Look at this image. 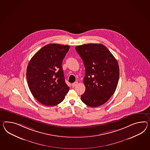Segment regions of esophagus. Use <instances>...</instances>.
Wrapping results in <instances>:
<instances>
[{
	"mask_svg": "<svg viewBox=\"0 0 150 150\" xmlns=\"http://www.w3.org/2000/svg\"><path fill=\"white\" fill-rule=\"evenodd\" d=\"M78 84V82L77 81H76V82H74V83H72V86L74 88V87H75L76 85H77Z\"/></svg>",
	"mask_w": 150,
	"mask_h": 150,
	"instance_id": "1",
	"label": "esophagus"
}]
</instances>
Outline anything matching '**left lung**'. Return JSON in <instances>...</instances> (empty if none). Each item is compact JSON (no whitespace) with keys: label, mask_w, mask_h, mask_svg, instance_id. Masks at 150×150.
<instances>
[{"label":"left lung","mask_w":150,"mask_h":150,"mask_svg":"<svg viewBox=\"0 0 150 150\" xmlns=\"http://www.w3.org/2000/svg\"><path fill=\"white\" fill-rule=\"evenodd\" d=\"M76 50L85 68V91L81 95V100L89 107H99L107 102L115 91L119 79L118 62L102 44L78 46Z\"/></svg>","instance_id":"obj_1"}]
</instances>
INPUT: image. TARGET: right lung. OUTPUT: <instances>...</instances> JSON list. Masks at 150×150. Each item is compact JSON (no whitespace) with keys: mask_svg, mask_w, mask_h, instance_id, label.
Masks as SVG:
<instances>
[{"mask_svg":"<svg viewBox=\"0 0 150 150\" xmlns=\"http://www.w3.org/2000/svg\"><path fill=\"white\" fill-rule=\"evenodd\" d=\"M69 46L47 45L31 59L27 69L28 86L32 95L47 106H54L64 100L69 88L66 84L62 62Z\"/></svg>","mask_w":150,"mask_h":150,"instance_id":"1","label":"right lung"}]
</instances>
